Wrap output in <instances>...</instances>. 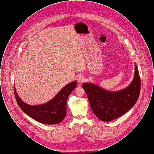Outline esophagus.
I'll use <instances>...</instances> for the list:
<instances>
[{"instance_id":"esophagus-1","label":"esophagus","mask_w":154,"mask_h":154,"mask_svg":"<svg viewBox=\"0 0 154 154\" xmlns=\"http://www.w3.org/2000/svg\"><path fill=\"white\" fill-rule=\"evenodd\" d=\"M85 81V78L84 76H82V75H80V76L78 77V79H77V81H78V82L80 83V84L83 83Z\"/></svg>"}]
</instances>
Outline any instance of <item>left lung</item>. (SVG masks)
<instances>
[{
    "label": "left lung",
    "mask_w": 154,
    "mask_h": 154,
    "mask_svg": "<svg viewBox=\"0 0 154 154\" xmlns=\"http://www.w3.org/2000/svg\"><path fill=\"white\" fill-rule=\"evenodd\" d=\"M134 66L131 83L120 91L111 92L92 83L82 84L92 111L100 120L109 122L119 117L137 102L140 91V78L136 63Z\"/></svg>",
    "instance_id": "8db88e82"
}]
</instances>
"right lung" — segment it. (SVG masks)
<instances>
[{
    "mask_svg": "<svg viewBox=\"0 0 154 154\" xmlns=\"http://www.w3.org/2000/svg\"><path fill=\"white\" fill-rule=\"evenodd\" d=\"M76 86V81L70 82L49 102L35 106L23 102L18 95L15 85L14 90L17 102L26 114L42 124L54 125L60 123L65 117L67 99Z\"/></svg>",
    "mask_w": 154,
    "mask_h": 154,
    "instance_id": "add662e5",
    "label": "right lung"
}]
</instances>
